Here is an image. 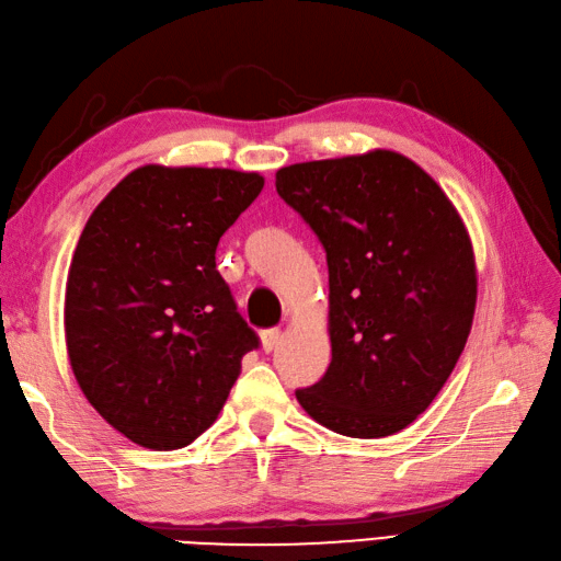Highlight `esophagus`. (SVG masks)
Returning a JSON list of instances; mask_svg holds the SVG:
<instances>
[{
  "mask_svg": "<svg viewBox=\"0 0 561 561\" xmlns=\"http://www.w3.org/2000/svg\"><path fill=\"white\" fill-rule=\"evenodd\" d=\"M278 341H280V329L261 331V348H264L266 353H271L273 348H276Z\"/></svg>",
  "mask_w": 561,
  "mask_h": 561,
  "instance_id": "obj_1",
  "label": "esophagus"
}]
</instances>
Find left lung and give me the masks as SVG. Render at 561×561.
<instances>
[{"instance_id":"obj_1","label":"left lung","mask_w":561,"mask_h":561,"mask_svg":"<svg viewBox=\"0 0 561 561\" xmlns=\"http://www.w3.org/2000/svg\"><path fill=\"white\" fill-rule=\"evenodd\" d=\"M276 191L329 266L331 363L297 402L341 436H392L438 397L470 336L477 266L462 217L392 150L283 167Z\"/></svg>"}]
</instances>
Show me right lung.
I'll return each mask as SVG.
<instances>
[{
    "instance_id": "right-lung-1",
    "label": "right lung",
    "mask_w": 561,
    "mask_h": 561,
    "mask_svg": "<svg viewBox=\"0 0 561 561\" xmlns=\"http://www.w3.org/2000/svg\"><path fill=\"white\" fill-rule=\"evenodd\" d=\"M261 188L256 171L145 164L84 225L67 273V356L89 404L142 448H186L210 428L259 346L215 249Z\"/></svg>"
}]
</instances>
